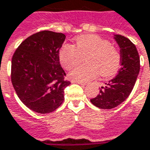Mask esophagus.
Here are the masks:
<instances>
[{
    "instance_id": "esophagus-1",
    "label": "esophagus",
    "mask_w": 150,
    "mask_h": 150,
    "mask_svg": "<svg viewBox=\"0 0 150 150\" xmlns=\"http://www.w3.org/2000/svg\"><path fill=\"white\" fill-rule=\"evenodd\" d=\"M72 83H77V84H79V85H80L81 86H85V85H86V84L84 83V82H80V81H77V80H72Z\"/></svg>"
}]
</instances>
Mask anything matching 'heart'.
<instances>
[{
  "instance_id": "heart-1",
  "label": "heart",
  "mask_w": 150,
  "mask_h": 150,
  "mask_svg": "<svg viewBox=\"0 0 150 150\" xmlns=\"http://www.w3.org/2000/svg\"><path fill=\"white\" fill-rule=\"evenodd\" d=\"M86 56L85 61L89 64L76 66L70 73L71 79L86 82L96 78L99 72L104 77L116 73L121 61L119 50L111 45L109 40L97 35H85L75 39V46L65 44L59 51L61 65L70 70L78 65Z\"/></svg>"
}]
</instances>
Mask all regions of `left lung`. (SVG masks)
Listing matches in <instances>:
<instances>
[{
  "label": "left lung",
  "mask_w": 150,
  "mask_h": 150,
  "mask_svg": "<svg viewBox=\"0 0 150 150\" xmlns=\"http://www.w3.org/2000/svg\"><path fill=\"white\" fill-rule=\"evenodd\" d=\"M115 39L120 47L121 67L118 75L102 86L98 96L91 102L100 109H113L120 105L130 95L140 69L139 55L130 40L120 35Z\"/></svg>",
  "instance_id": "left-lung-1"
}]
</instances>
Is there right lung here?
<instances>
[{
    "mask_svg": "<svg viewBox=\"0 0 150 150\" xmlns=\"http://www.w3.org/2000/svg\"><path fill=\"white\" fill-rule=\"evenodd\" d=\"M65 40L62 33L39 31L23 40L12 56L14 89L24 105L36 113H51L64 101V91L70 84L59 64Z\"/></svg>",
    "mask_w": 150,
    "mask_h": 150,
    "instance_id": "1",
    "label": "right lung"
}]
</instances>
